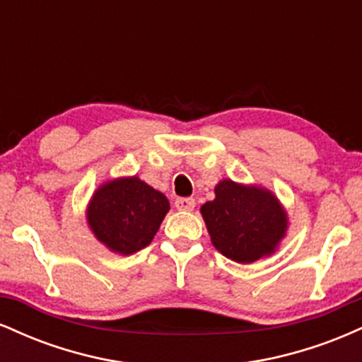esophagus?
<instances>
[{
    "label": "esophagus",
    "instance_id": "1",
    "mask_svg": "<svg viewBox=\"0 0 362 362\" xmlns=\"http://www.w3.org/2000/svg\"><path fill=\"white\" fill-rule=\"evenodd\" d=\"M175 207L178 211H194L195 201L192 197H180L175 201Z\"/></svg>",
    "mask_w": 362,
    "mask_h": 362
}]
</instances>
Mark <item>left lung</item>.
Segmentation results:
<instances>
[{"label":"left lung","mask_w":362,"mask_h":362,"mask_svg":"<svg viewBox=\"0 0 362 362\" xmlns=\"http://www.w3.org/2000/svg\"><path fill=\"white\" fill-rule=\"evenodd\" d=\"M214 194L201 214L216 250L238 264H252L277 252L289 219L271 190L223 178Z\"/></svg>","instance_id":"left-lung-1"}]
</instances>
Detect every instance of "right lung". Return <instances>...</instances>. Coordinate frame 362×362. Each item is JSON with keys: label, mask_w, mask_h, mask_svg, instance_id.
<instances>
[{"label": "right lung", "mask_w": 362, "mask_h": 362, "mask_svg": "<svg viewBox=\"0 0 362 362\" xmlns=\"http://www.w3.org/2000/svg\"><path fill=\"white\" fill-rule=\"evenodd\" d=\"M170 211L167 195L139 177H119L103 184L86 206V223L110 252L132 255L148 247Z\"/></svg>", "instance_id": "1"}]
</instances>
